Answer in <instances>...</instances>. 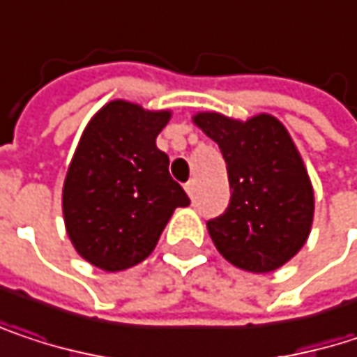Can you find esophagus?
I'll use <instances>...</instances> for the list:
<instances>
[{
	"instance_id": "34e87169",
	"label": "esophagus",
	"mask_w": 357,
	"mask_h": 357,
	"mask_svg": "<svg viewBox=\"0 0 357 357\" xmlns=\"http://www.w3.org/2000/svg\"><path fill=\"white\" fill-rule=\"evenodd\" d=\"M194 185H196V183H194V179H190V181L185 183V192H188V196H190V198H194Z\"/></svg>"
}]
</instances>
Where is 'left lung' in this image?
<instances>
[{
    "label": "left lung",
    "instance_id": "1",
    "mask_svg": "<svg viewBox=\"0 0 357 357\" xmlns=\"http://www.w3.org/2000/svg\"><path fill=\"white\" fill-rule=\"evenodd\" d=\"M192 120L218 145L231 183L227 212L206 222L214 247L245 272L282 268L307 243L314 216L312 183L290 132L266 112L247 120L198 112Z\"/></svg>",
    "mask_w": 357,
    "mask_h": 357
}]
</instances>
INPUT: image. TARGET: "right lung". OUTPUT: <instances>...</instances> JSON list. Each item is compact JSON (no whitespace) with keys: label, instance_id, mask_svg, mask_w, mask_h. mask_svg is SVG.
I'll return each mask as SVG.
<instances>
[{"label":"right lung","instance_id":"add662e5","mask_svg":"<svg viewBox=\"0 0 357 357\" xmlns=\"http://www.w3.org/2000/svg\"><path fill=\"white\" fill-rule=\"evenodd\" d=\"M172 110L112 100L91 116L63 183V218L75 251L104 272L146 259L190 198L169 176L157 135Z\"/></svg>","mask_w":357,"mask_h":357}]
</instances>
